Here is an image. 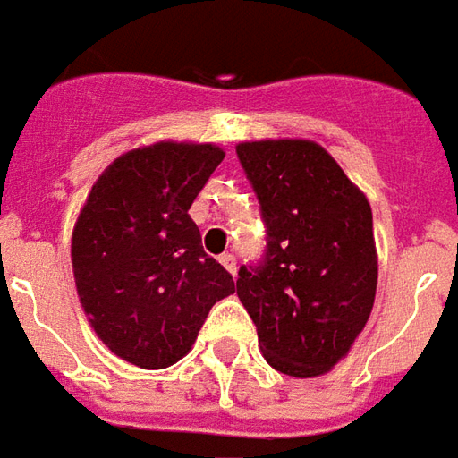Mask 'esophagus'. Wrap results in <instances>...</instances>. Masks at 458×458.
I'll return each instance as SVG.
<instances>
[{"mask_svg": "<svg viewBox=\"0 0 458 458\" xmlns=\"http://www.w3.org/2000/svg\"><path fill=\"white\" fill-rule=\"evenodd\" d=\"M219 261H222V266H224V268H226V271H229V274H232V276L236 274V259H234V254H222V256H219Z\"/></svg>", "mask_w": 458, "mask_h": 458, "instance_id": "1", "label": "esophagus"}]
</instances>
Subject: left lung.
I'll return each mask as SVG.
<instances>
[{
  "mask_svg": "<svg viewBox=\"0 0 458 458\" xmlns=\"http://www.w3.org/2000/svg\"><path fill=\"white\" fill-rule=\"evenodd\" d=\"M236 155L268 236L264 261L239 268L236 296L271 368L326 375L348 355L375 303L368 197L313 140L239 142Z\"/></svg>",
  "mask_w": 458,
  "mask_h": 458,
  "instance_id": "left-lung-1",
  "label": "left lung"
}]
</instances>
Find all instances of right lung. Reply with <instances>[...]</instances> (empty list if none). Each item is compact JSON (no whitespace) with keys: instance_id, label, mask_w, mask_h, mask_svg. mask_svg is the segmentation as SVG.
Masks as SVG:
<instances>
[{"instance_id":"add662e5","label":"right lung","mask_w":458,"mask_h":458,"mask_svg":"<svg viewBox=\"0 0 458 458\" xmlns=\"http://www.w3.org/2000/svg\"><path fill=\"white\" fill-rule=\"evenodd\" d=\"M224 150L162 140L120 155L90 187L71 236L76 291L103 345L162 369L192 350L234 278L204 254L190 216Z\"/></svg>"}]
</instances>
